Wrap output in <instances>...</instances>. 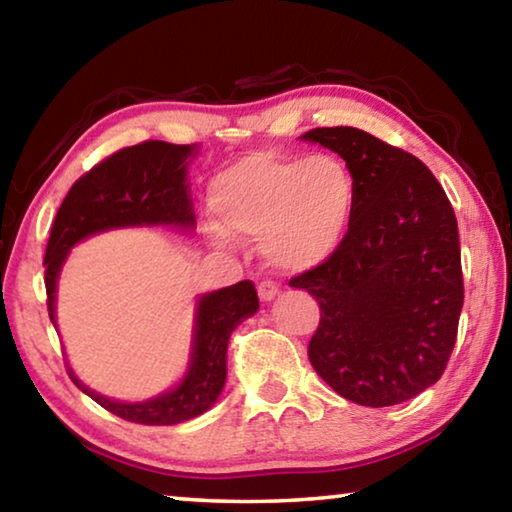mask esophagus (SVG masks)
Returning a JSON list of instances; mask_svg holds the SVG:
<instances>
[{
  "mask_svg": "<svg viewBox=\"0 0 512 512\" xmlns=\"http://www.w3.org/2000/svg\"><path fill=\"white\" fill-rule=\"evenodd\" d=\"M257 293H259V300L262 302H271L277 293H280V289H277V284L273 280H264L257 284Z\"/></svg>",
  "mask_w": 512,
  "mask_h": 512,
  "instance_id": "1",
  "label": "esophagus"
}]
</instances>
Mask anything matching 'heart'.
<instances>
[{
  "mask_svg": "<svg viewBox=\"0 0 512 512\" xmlns=\"http://www.w3.org/2000/svg\"><path fill=\"white\" fill-rule=\"evenodd\" d=\"M210 205L225 230L259 239L268 264L296 273L327 262L343 246L357 183L336 155L259 151L212 180Z\"/></svg>",
  "mask_w": 512,
  "mask_h": 512,
  "instance_id": "heart-1",
  "label": "heart"
}]
</instances>
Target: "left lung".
<instances>
[{"instance_id":"obj_1","label":"left lung","mask_w":512,"mask_h":512,"mask_svg":"<svg viewBox=\"0 0 512 512\" xmlns=\"http://www.w3.org/2000/svg\"><path fill=\"white\" fill-rule=\"evenodd\" d=\"M302 140L339 153L357 183L343 246L291 277L320 307L314 370L345 400L393 406L427 391L452 357L463 309L454 207L415 155L352 126Z\"/></svg>"}]
</instances>
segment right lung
<instances>
[{
	"label": "right lung",
	"mask_w": 512,
	"mask_h": 512,
	"mask_svg": "<svg viewBox=\"0 0 512 512\" xmlns=\"http://www.w3.org/2000/svg\"><path fill=\"white\" fill-rule=\"evenodd\" d=\"M198 144L149 140L112 153L69 189L51 225L45 253V287L49 318L56 327V282L72 246L97 232L131 225H176L194 228L187 167ZM259 309L255 284L241 280L232 287L198 298L192 357L185 377L171 391L146 402H117L94 393L67 366V375L81 391L119 415L121 420L167 427L205 413L225 384V352L230 334Z\"/></svg>",
	"instance_id": "add662e5"
}]
</instances>
